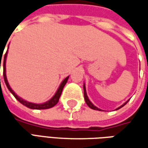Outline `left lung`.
<instances>
[{
  "label": "left lung",
  "instance_id": "obj_1",
  "mask_svg": "<svg viewBox=\"0 0 148 148\" xmlns=\"http://www.w3.org/2000/svg\"><path fill=\"white\" fill-rule=\"evenodd\" d=\"M83 89H84V98H85V100H86V105H88L89 107L90 108V109H92V110H99V111H102L100 109H99V108H97L96 106H95L91 102H90V100L88 98V96H87V94H86V86H85V84H84V86H83ZM128 101H129V99H128V101H126L124 104H123L121 106H119V108H117L116 109V110H119V109H120V108H122L123 106H124V105H126L127 103H128Z\"/></svg>",
  "mask_w": 148,
  "mask_h": 148
}]
</instances>
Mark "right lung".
<instances>
[{
    "instance_id": "1",
    "label": "right lung",
    "mask_w": 148,
    "mask_h": 148,
    "mask_svg": "<svg viewBox=\"0 0 148 148\" xmlns=\"http://www.w3.org/2000/svg\"><path fill=\"white\" fill-rule=\"evenodd\" d=\"M8 49H9V46H8ZM7 53H8V49H7V51H6V53L5 54V56H4V61H3V76H4V81H5V85H6V86H7V88L8 90L11 92V94L13 95L14 96V98L17 99L19 102H20L22 105H24L26 107H28V108H29V109H32V110H46V109H49V108H52V107H53L54 105H56L58 104V100H59L60 96H61V94H62V90H63V87H64V86L66 85V83L67 82V80H68V78L69 77H66L65 79L62 82V83L60 84L59 87L58 89V90H57V92L55 93L53 96L51 98V99L48 100L47 102H45V103H43V104H35V103H31V102H29V101H27V100H25V99H23L22 98H20V96H18L17 95L14 93V91L11 89V87L10 86V85H9L8 81H7V78H6V73H5V62H6V57H7ZM3 55V54H1ZM1 55L0 57V69H1V58H2V56ZM1 81V80H0Z\"/></svg>"
}]
</instances>
